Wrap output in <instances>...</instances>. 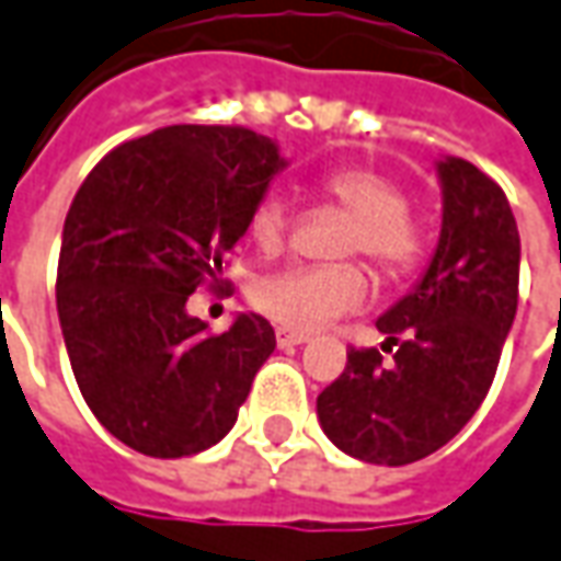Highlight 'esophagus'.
Returning a JSON list of instances; mask_svg holds the SVG:
<instances>
[{"label": "esophagus", "instance_id": "34e87169", "mask_svg": "<svg viewBox=\"0 0 561 561\" xmlns=\"http://www.w3.org/2000/svg\"><path fill=\"white\" fill-rule=\"evenodd\" d=\"M277 345L280 348H293V345H302V342H308L306 333H296V330H287V327H277Z\"/></svg>", "mask_w": 561, "mask_h": 561}]
</instances>
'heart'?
<instances>
[{"label":"heart","mask_w":561,"mask_h":561,"mask_svg":"<svg viewBox=\"0 0 561 561\" xmlns=\"http://www.w3.org/2000/svg\"><path fill=\"white\" fill-rule=\"evenodd\" d=\"M327 201L352 213L342 228L336 255H364L386 280H401L423 262L426 234L411 213V197L401 184L377 169H333L321 182ZM293 231V209L280 194L255 203L250 237L262 253H284ZM253 306L274 324L311 333L352 314L367 299V277L358 262L296 265L265 274L253 284Z\"/></svg>","instance_id":"obj_1"}]
</instances>
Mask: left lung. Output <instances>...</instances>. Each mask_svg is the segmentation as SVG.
<instances>
[{"label":"left lung","instance_id":"left-lung-1","mask_svg":"<svg viewBox=\"0 0 561 561\" xmlns=\"http://www.w3.org/2000/svg\"><path fill=\"white\" fill-rule=\"evenodd\" d=\"M445 219L420 287L377 321L379 348H348L318 394L327 438L364 463L408 466L435 454L482 408L518 306V228L491 175L438 163Z\"/></svg>","mask_w":561,"mask_h":561}]
</instances>
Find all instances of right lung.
Segmentation results:
<instances>
[{
  "label": "right lung",
  "mask_w": 561,
  "mask_h": 561,
  "mask_svg": "<svg viewBox=\"0 0 561 561\" xmlns=\"http://www.w3.org/2000/svg\"><path fill=\"white\" fill-rule=\"evenodd\" d=\"M284 160L243 126H167L114 148L64 219L58 318L98 423L145 457L221 442L274 352L259 314L209 333L184 302L221 289L225 253L247 234Z\"/></svg>",
  "instance_id": "add662e5"
}]
</instances>
